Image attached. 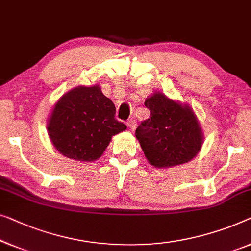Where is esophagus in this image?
<instances>
[{"instance_id": "obj_1", "label": "esophagus", "mask_w": 251, "mask_h": 251, "mask_svg": "<svg viewBox=\"0 0 251 251\" xmlns=\"http://www.w3.org/2000/svg\"><path fill=\"white\" fill-rule=\"evenodd\" d=\"M126 125H128V126H129V128L131 129L132 131H133V130L136 129V126H137V125H136V120H133V119H130L129 121L126 122Z\"/></svg>"}]
</instances>
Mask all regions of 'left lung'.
Wrapping results in <instances>:
<instances>
[{
	"label": "left lung",
	"instance_id": "1",
	"mask_svg": "<svg viewBox=\"0 0 251 251\" xmlns=\"http://www.w3.org/2000/svg\"><path fill=\"white\" fill-rule=\"evenodd\" d=\"M150 119L136 129L145 156L156 168H172L188 163L198 154L202 133L194 112L161 93L145 100Z\"/></svg>",
	"mask_w": 251,
	"mask_h": 251
}]
</instances>
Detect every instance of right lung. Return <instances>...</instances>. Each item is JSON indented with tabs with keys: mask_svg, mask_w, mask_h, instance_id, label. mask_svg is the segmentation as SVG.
Wrapping results in <instances>:
<instances>
[{
	"mask_svg": "<svg viewBox=\"0 0 251 251\" xmlns=\"http://www.w3.org/2000/svg\"><path fill=\"white\" fill-rule=\"evenodd\" d=\"M126 126L115 119V106L99 86L78 87L65 94L49 120L50 140L61 154L77 161L100 157L112 136Z\"/></svg>",
	"mask_w": 251,
	"mask_h": 251,
	"instance_id": "right-lung-1",
	"label": "right lung"
}]
</instances>
